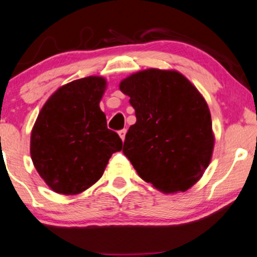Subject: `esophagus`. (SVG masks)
<instances>
[{
	"label": "esophagus",
	"instance_id": "esophagus-1",
	"mask_svg": "<svg viewBox=\"0 0 257 257\" xmlns=\"http://www.w3.org/2000/svg\"><path fill=\"white\" fill-rule=\"evenodd\" d=\"M125 134H126V129H122V131L118 132V135H119V138L122 139V141H124Z\"/></svg>",
	"mask_w": 257,
	"mask_h": 257
}]
</instances>
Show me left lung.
<instances>
[{
  "label": "left lung",
  "mask_w": 257,
  "mask_h": 257,
  "mask_svg": "<svg viewBox=\"0 0 257 257\" xmlns=\"http://www.w3.org/2000/svg\"><path fill=\"white\" fill-rule=\"evenodd\" d=\"M119 90L135 109L123 153L138 174L165 193L192 187L215 145L209 106L197 87L177 71L148 69L123 79Z\"/></svg>",
  "instance_id": "obj_1"
}]
</instances>
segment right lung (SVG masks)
I'll return each mask as SVG.
<instances>
[{
    "label": "right lung",
    "mask_w": 257,
    "mask_h": 257,
    "mask_svg": "<svg viewBox=\"0 0 257 257\" xmlns=\"http://www.w3.org/2000/svg\"><path fill=\"white\" fill-rule=\"evenodd\" d=\"M103 77L73 80L52 95L39 112L31 135V157L54 192L78 194L103 175L109 159L122 149L117 133L106 126L99 108Z\"/></svg>",
    "instance_id": "right-lung-1"
}]
</instances>
